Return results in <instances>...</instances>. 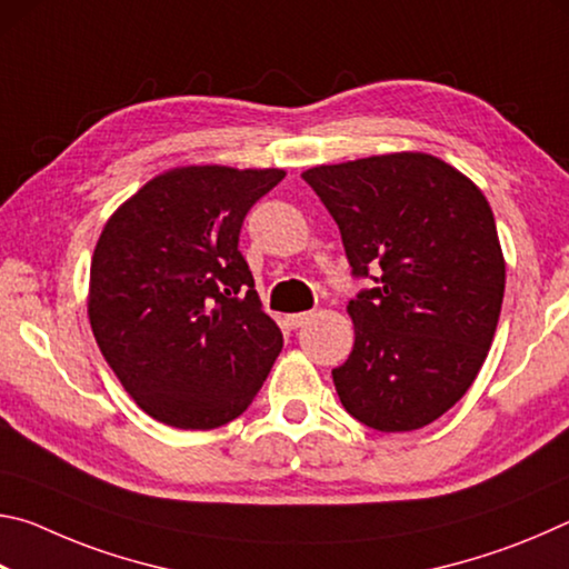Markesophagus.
Returning <instances> with one entry per match:
<instances>
[{"label": "esophagus", "mask_w": 569, "mask_h": 569, "mask_svg": "<svg viewBox=\"0 0 569 569\" xmlns=\"http://www.w3.org/2000/svg\"><path fill=\"white\" fill-rule=\"evenodd\" d=\"M308 319H311V313H308V311H301V313H288V316H286V323L291 326V329H301L303 323H308Z\"/></svg>", "instance_id": "obj_1"}]
</instances>
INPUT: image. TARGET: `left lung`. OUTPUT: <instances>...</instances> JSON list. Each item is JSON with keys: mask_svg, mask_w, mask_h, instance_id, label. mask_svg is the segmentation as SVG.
Returning a JSON list of instances; mask_svg holds the SVG:
<instances>
[{"mask_svg": "<svg viewBox=\"0 0 569 569\" xmlns=\"http://www.w3.org/2000/svg\"><path fill=\"white\" fill-rule=\"evenodd\" d=\"M341 230L353 276V351L333 369L343 409L379 431H413L465 397L492 346L505 256L492 208L429 152H389L301 172Z\"/></svg>", "mask_w": 569, "mask_h": 569, "instance_id": "8db88e82", "label": "left lung"}]
</instances>
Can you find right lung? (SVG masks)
<instances>
[{"label": "right lung", "mask_w": 569, "mask_h": 569, "mask_svg": "<svg viewBox=\"0 0 569 569\" xmlns=\"http://www.w3.org/2000/svg\"><path fill=\"white\" fill-rule=\"evenodd\" d=\"M283 178L281 168H172L104 223L90 266V326L152 419L216 429L261 391L283 333L261 308L238 236Z\"/></svg>", "instance_id": "add662e5"}]
</instances>
